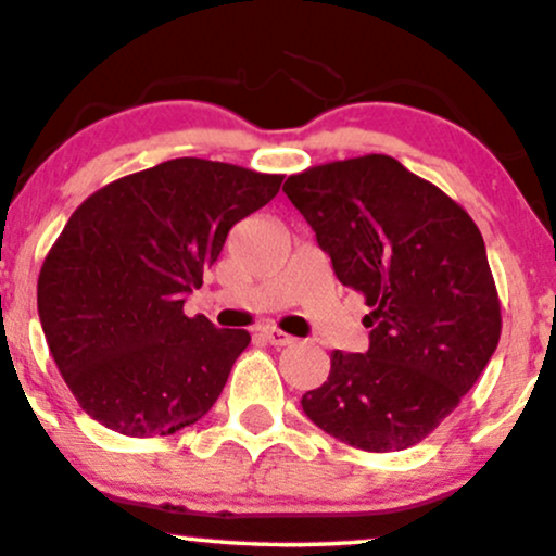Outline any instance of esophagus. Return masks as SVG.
Returning <instances> with one entry per match:
<instances>
[{
	"instance_id": "1",
	"label": "esophagus",
	"mask_w": 556,
	"mask_h": 556,
	"mask_svg": "<svg viewBox=\"0 0 556 556\" xmlns=\"http://www.w3.org/2000/svg\"><path fill=\"white\" fill-rule=\"evenodd\" d=\"M261 337H264V340L269 342V344H274V348H285V344L295 342V337L285 334V331H279V329H274V327L261 329Z\"/></svg>"
}]
</instances>
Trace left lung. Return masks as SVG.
Returning a JSON list of instances; mask_svg holds the SVG:
<instances>
[{
	"label": "left lung",
	"instance_id": "obj_1",
	"mask_svg": "<svg viewBox=\"0 0 556 556\" xmlns=\"http://www.w3.org/2000/svg\"><path fill=\"white\" fill-rule=\"evenodd\" d=\"M285 193L366 298V353H331L300 405L321 431L366 452L418 444L476 384L502 316L476 222L397 159L368 154L287 177Z\"/></svg>",
	"mask_w": 556,
	"mask_h": 556
}]
</instances>
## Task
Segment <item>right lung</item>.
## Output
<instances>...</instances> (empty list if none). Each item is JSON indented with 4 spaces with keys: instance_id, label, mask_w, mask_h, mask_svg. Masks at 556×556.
Masks as SVG:
<instances>
[{
    "instance_id": "right-lung-1",
    "label": "right lung",
    "mask_w": 556,
    "mask_h": 556,
    "mask_svg": "<svg viewBox=\"0 0 556 556\" xmlns=\"http://www.w3.org/2000/svg\"><path fill=\"white\" fill-rule=\"evenodd\" d=\"M279 185L282 175L185 156L75 208L38 274V318L88 416L125 437H167L212 410L251 334L188 318L185 295Z\"/></svg>"
}]
</instances>
